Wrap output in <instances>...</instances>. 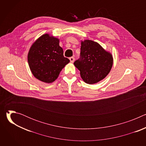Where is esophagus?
Returning a JSON list of instances; mask_svg holds the SVG:
<instances>
[{
    "label": "esophagus",
    "mask_w": 146,
    "mask_h": 146,
    "mask_svg": "<svg viewBox=\"0 0 146 146\" xmlns=\"http://www.w3.org/2000/svg\"><path fill=\"white\" fill-rule=\"evenodd\" d=\"M69 59H70V62H71V63H73L74 61V57L72 56V57L69 58Z\"/></svg>",
    "instance_id": "34e87169"
}]
</instances>
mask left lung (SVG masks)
Returning a JSON list of instances; mask_svg holds the SVG:
<instances>
[{"instance_id": "1", "label": "left lung", "mask_w": 146, "mask_h": 146, "mask_svg": "<svg viewBox=\"0 0 146 146\" xmlns=\"http://www.w3.org/2000/svg\"><path fill=\"white\" fill-rule=\"evenodd\" d=\"M80 56L74 65L87 84H94L105 78L113 66L112 54L92 40L81 41Z\"/></svg>"}]
</instances>
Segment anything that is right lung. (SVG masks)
Masks as SVG:
<instances>
[{
  "label": "right lung",
  "mask_w": 146,
  "mask_h": 146,
  "mask_svg": "<svg viewBox=\"0 0 146 146\" xmlns=\"http://www.w3.org/2000/svg\"><path fill=\"white\" fill-rule=\"evenodd\" d=\"M28 62L34 77L42 82L52 83L70 60L64 57L63 49L59 46V39L46 33L31 46Z\"/></svg>",
  "instance_id": "add662e5"
}]
</instances>
